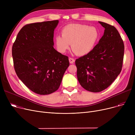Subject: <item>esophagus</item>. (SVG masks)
I'll return each mask as SVG.
<instances>
[{"instance_id":"34e87169","label":"esophagus","mask_w":135,"mask_h":135,"mask_svg":"<svg viewBox=\"0 0 135 135\" xmlns=\"http://www.w3.org/2000/svg\"><path fill=\"white\" fill-rule=\"evenodd\" d=\"M69 62H70V64H73L74 62V61H75V60H74V59H73V58H69Z\"/></svg>"}]
</instances>
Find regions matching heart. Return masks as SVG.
I'll list each match as a JSON object with an SVG mask.
<instances>
[{"instance_id": "b5f03b06", "label": "heart", "mask_w": 135, "mask_h": 135, "mask_svg": "<svg viewBox=\"0 0 135 135\" xmlns=\"http://www.w3.org/2000/svg\"><path fill=\"white\" fill-rule=\"evenodd\" d=\"M62 37H56V44L58 50L65 53L71 44L72 50L77 55L85 56L95 47L100 34L95 27L86 25L73 23L64 27Z\"/></svg>"}]
</instances>
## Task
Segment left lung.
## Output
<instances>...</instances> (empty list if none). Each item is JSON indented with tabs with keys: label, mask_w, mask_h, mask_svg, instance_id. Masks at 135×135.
Segmentation results:
<instances>
[{
	"label": "left lung",
	"mask_w": 135,
	"mask_h": 135,
	"mask_svg": "<svg viewBox=\"0 0 135 135\" xmlns=\"http://www.w3.org/2000/svg\"><path fill=\"white\" fill-rule=\"evenodd\" d=\"M104 34L89 54L77 59V78L85 90L98 93L109 86L121 72L124 44L115 27L99 22Z\"/></svg>",
	"instance_id": "8db88e82"
}]
</instances>
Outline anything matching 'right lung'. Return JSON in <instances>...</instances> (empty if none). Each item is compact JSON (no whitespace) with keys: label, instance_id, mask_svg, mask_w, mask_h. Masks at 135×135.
<instances>
[{"label":"right lung","instance_id":"obj_1","mask_svg":"<svg viewBox=\"0 0 135 135\" xmlns=\"http://www.w3.org/2000/svg\"><path fill=\"white\" fill-rule=\"evenodd\" d=\"M58 20L27 24L12 47L13 66L19 79L34 93L49 95L57 90L69 65L68 57L54 48Z\"/></svg>","mask_w":135,"mask_h":135}]
</instances>
